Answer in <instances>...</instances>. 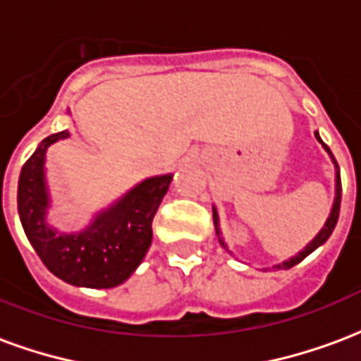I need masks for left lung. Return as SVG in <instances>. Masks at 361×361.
<instances>
[{
    "label": "left lung",
    "mask_w": 361,
    "mask_h": 361,
    "mask_svg": "<svg viewBox=\"0 0 361 361\" xmlns=\"http://www.w3.org/2000/svg\"><path fill=\"white\" fill-rule=\"evenodd\" d=\"M315 137H317V141L323 145L326 149V152L331 154V158H333V162H334V168H336V199H334V204H333V211H331V216H329V220H326V224L323 226V230L319 232L317 235H315V240L313 242L307 243V247L303 251H300L295 257H292L290 261H284L282 265L279 267H274V269H292L294 265H298L300 261H303V259L307 257L310 253H313V251L317 250L319 245H323V243L331 238V234H333V230L334 226H336V222H338V212H341V199H342V185H341V170H338V164H336V160H334L333 157V152H331V149L326 147L325 142L321 141V137H319V133H315ZM212 220H214V230H216V235H219V240L220 243H222V247L224 250H228L226 247V243H224V240L220 238V230H219V214H216V211H212Z\"/></svg>",
    "instance_id": "1"
}]
</instances>
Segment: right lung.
<instances>
[{
    "label": "right lung",
    "instance_id": "add662e5",
    "mask_svg": "<svg viewBox=\"0 0 361 361\" xmlns=\"http://www.w3.org/2000/svg\"><path fill=\"white\" fill-rule=\"evenodd\" d=\"M66 137L67 131L46 137L23 166L17 189L20 224L38 257L58 279L75 286L114 288L126 282L147 255L152 242V219L172 176L145 180L98 214L85 232L59 235L46 224L44 158L51 142Z\"/></svg>",
    "mask_w": 361,
    "mask_h": 361
}]
</instances>
